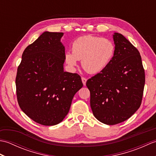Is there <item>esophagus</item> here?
I'll use <instances>...</instances> for the list:
<instances>
[{"instance_id":"34e87169","label":"esophagus","mask_w":156,"mask_h":156,"mask_svg":"<svg viewBox=\"0 0 156 156\" xmlns=\"http://www.w3.org/2000/svg\"><path fill=\"white\" fill-rule=\"evenodd\" d=\"M87 78H84V77H82V83H83L84 86H86V83H87Z\"/></svg>"}]
</instances>
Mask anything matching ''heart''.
I'll list each match as a JSON object with an SVG mask.
<instances>
[{
    "instance_id": "heart-1",
    "label": "heart",
    "mask_w": 156,
    "mask_h": 156,
    "mask_svg": "<svg viewBox=\"0 0 156 156\" xmlns=\"http://www.w3.org/2000/svg\"><path fill=\"white\" fill-rule=\"evenodd\" d=\"M72 53L67 52L66 62L71 67L82 60V66L89 74H98L107 67L113 58L115 45L111 40L92 35L78 37L73 42Z\"/></svg>"
}]
</instances>
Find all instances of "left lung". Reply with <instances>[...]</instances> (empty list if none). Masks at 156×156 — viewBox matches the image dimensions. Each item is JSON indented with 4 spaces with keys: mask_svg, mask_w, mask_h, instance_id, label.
Returning <instances> with one entry per match:
<instances>
[{
    "mask_svg": "<svg viewBox=\"0 0 156 156\" xmlns=\"http://www.w3.org/2000/svg\"><path fill=\"white\" fill-rule=\"evenodd\" d=\"M113 40L115 51L111 62L87 82L94 116L109 125L126 121L137 111L145 85V71L137 49L119 33H115Z\"/></svg>",
    "mask_w": 156,
    "mask_h": 156,
    "instance_id": "8db88e82",
    "label": "left lung"
}]
</instances>
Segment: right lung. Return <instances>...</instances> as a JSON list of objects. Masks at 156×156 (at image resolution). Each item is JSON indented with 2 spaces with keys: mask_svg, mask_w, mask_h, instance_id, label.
<instances>
[{
  "mask_svg": "<svg viewBox=\"0 0 156 156\" xmlns=\"http://www.w3.org/2000/svg\"><path fill=\"white\" fill-rule=\"evenodd\" d=\"M64 33L45 31L23 53L16 76L17 101L28 117L43 125H57L68 115L80 76L64 71Z\"/></svg>",
  "mask_w": 156,
  "mask_h": 156,
  "instance_id": "right-lung-1",
  "label": "right lung"
}]
</instances>
